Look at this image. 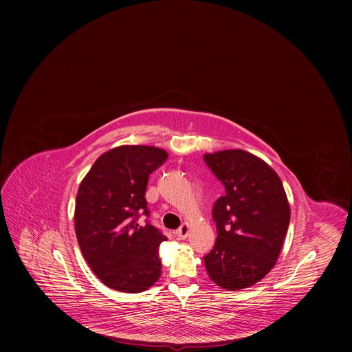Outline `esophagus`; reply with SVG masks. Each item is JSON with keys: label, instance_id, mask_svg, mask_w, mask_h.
<instances>
[{"label": "esophagus", "instance_id": "obj_1", "mask_svg": "<svg viewBox=\"0 0 352 352\" xmlns=\"http://www.w3.org/2000/svg\"><path fill=\"white\" fill-rule=\"evenodd\" d=\"M188 232H190V226L186 223V224H182L177 231H175V234H177V236L179 238V239H186L187 236H188Z\"/></svg>", "mask_w": 352, "mask_h": 352}]
</instances>
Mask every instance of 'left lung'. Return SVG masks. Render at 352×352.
I'll return each instance as SVG.
<instances>
[{
    "mask_svg": "<svg viewBox=\"0 0 352 352\" xmlns=\"http://www.w3.org/2000/svg\"><path fill=\"white\" fill-rule=\"evenodd\" d=\"M204 161L226 187L212 208L218 236L206 270L221 288H248L280 256L291 217L285 190L265 161L244 150L206 154Z\"/></svg>",
    "mask_w": 352,
    "mask_h": 352,
    "instance_id": "1",
    "label": "left lung"
}]
</instances>
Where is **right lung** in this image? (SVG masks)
I'll return each mask as SVG.
<instances>
[{
  "instance_id": "obj_1",
  "label": "right lung",
  "mask_w": 352,
  "mask_h": 352,
  "mask_svg": "<svg viewBox=\"0 0 352 352\" xmlns=\"http://www.w3.org/2000/svg\"><path fill=\"white\" fill-rule=\"evenodd\" d=\"M168 158L150 145H121L100 155L80 184L74 224L87 264L104 285L142 292L161 275L158 248L166 236L150 223L148 177Z\"/></svg>"
}]
</instances>
